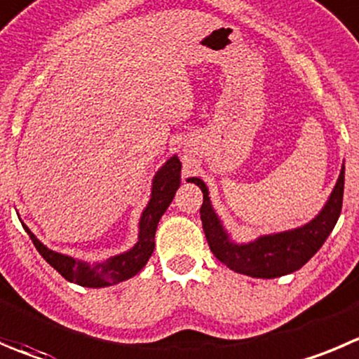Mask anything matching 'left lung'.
Listing matches in <instances>:
<instances>
[{
  "instance_id": "8db88e82",
  "label": "left lung",
  "mask_w": 359,
  "mask_h": 359,
  "mask_svg": "<svg viewBox=\"0 0 359 359\" xmlns=\"http://www.w3.org/2000/svg\"><path fill=\"white\" fill-rule=\"evenodd\" d=\"M189 182L196 183L203 190L201 220H203L208 245L215 257L224 262L227 268L254 278H276L302 268L323 247L342 211L344 167L330 201L312 222L294 231L268 234L252 243L236 245L229 241L227 233L215 215L204 182H201L199 177H190Z\"/></svg>"
}]
</instances>
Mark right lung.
Listing matches in <instances>:
<instances>
[{"instance_id": "obj_1", "label": "right lung", "mask_w": 359, "mask_h": 359, "mask_svg": "<svg viewBox=\"0 0 359 359\" xmlns=\"http://www.w3.org/2000/svg\"><path fill=\"white\" fill-rule=\"evenodd\" d=\"M180 170H182V162L177 160V156H172L156 172L155 180H153L151 199H149L146 210L142 211L141 222H139L137 245L132 250L109 257L104 262L88 264V262L75 261L68 255L49 250L33 236V233L26 225H24V229L29 234L40 255L68 282L79 284L83 287H105V285L118 284V282L137 275L144 268L148 259L151 257L153 248H155L156 225H158L160 217L165 213L169 204L172 203L174 194L180 187Z\"/></svg>"}]
</instances>
